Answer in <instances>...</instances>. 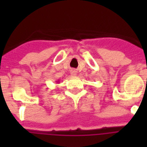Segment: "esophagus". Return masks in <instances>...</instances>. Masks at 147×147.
Segmentation results:
<instances>
[{
    "instance_id": "34e87169",
    "label": "esophagus",
    "mask_w": 147,
    "mask_h": 147,
    "mask_svg": "<svg viewBox=\"0 0 147 147\" xmlns=\"http://www.w3.org/2000/svg\"><path fill=\"white\" fill-rule=\"evenodd\" d=\"M70 73H71V75H72V76L75 77L77 75V71L75 70V69H72Z\"/></svg>"
}]
</instances>
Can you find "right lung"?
Segmentation results:
<instances>
[{
    "mask_svg": "<svg viewBox=\"0 0 147 147\" xmlns=\"http://www.w3.org/2000/svg\"><path fill=\"white\" fill-rule=\"evenodd\" d=\"M57 82H58V81H57Z\"/></svg>",
    "mask_w": 147,
    "mask_h": 147,
    "instance_id": "obj_1",
    "label": "right lung"
}]
</instances>
